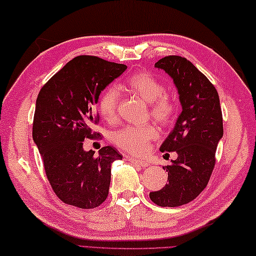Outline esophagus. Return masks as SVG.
Instances as JSON below:
<instances>
[{
	"label": "esophagus",
	"mask_w": 256,
	"mask_h": 256,
	"mask_svg": "<svg viewBox=\"0 0 256 256\" xmlns=\"http://www.w3.org/2000/svg\"><path fill=\"white\" fill-rule=\"evenodd\" d=\"M128 160L132 164L138 165V166H140L142 168H146L147 166H148V163H146V162H144V160H137V158H128Z\"/></svg>",
	"instance_id": "obj_1"
}]
</instances>
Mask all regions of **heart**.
<instances>
[{
	"label": "heart",
	"mask_w": 256,
	"mask_h": 256,
	"mask_svg": "<svg viewBox=\"0 0 256 256\" xmlns=\"http://www.w3.org/2000/svg\"><path fill=\"white\" fill-rule=\"evenodd\" d=\"M121 88L128 90L150 104V114L162 126H168L176 114L178 106L174 98L165 91L164 84L153 75L145 72H138L126 80ZM119 90L116 86H108L98 96V108L103 119L114 121L116 116L119 104ZM160 132L155 124L124 126L116 130L112 140L122 150L132 154H142L148 148L150 142L158 140Z\"/></svg>",
	"instance_id": "b5f03b06"
}]
</instances>
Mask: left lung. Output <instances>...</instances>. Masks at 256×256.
I'll use <instances>...</instances> for the list:
<instances>
[{
  "instance_id": "8db88e82",
  "label": "left lung",
  "mask_w": 256,
  "mask_h": 256,
  "mask_svg": "<svg viewBox=\"0 0 256 256\" xmlns=\"http://www.w3.org/2000/svg\"><path fill=\"white\" fill-rule=\"evenodd\" d=\"M171 76L178 88L182 112L160 152H176L178 158L163 166L168 184L150 194L160 207H178L196 198L216 164V150L222 137V114L214 84L186 58L165 56L155 64Z\"/></svg>"
}]
</instances>
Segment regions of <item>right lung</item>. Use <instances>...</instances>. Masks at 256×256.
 I'll list each match as a JSON object with an SVG mask.
<instances>
[{
  "label": "right lung",
  "instance_id": "right-lung-1",
  "mask_svg": "<svg viewBox=\"0 0 256 256\" xmlns=\"http://www.w3.org/2000/svg\"><path fill=\"white\" fill-rule=\"evenodd\" d=\"M126 70L96 56H78L40 90L32 138L52 189L64 204L93 209L109 194L111 163L122 156L112 146L94 156L83 142L98 136L93 127L100 120L96 104L101 91Z\"/></svg>",
  "mask_w": 256,
  "mask_h": 256
}]
</instances>
